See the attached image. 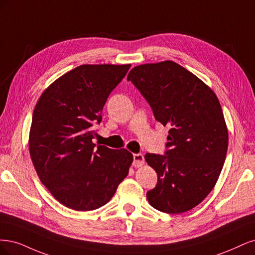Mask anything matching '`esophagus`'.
<instances>
[{
  "label": "esophagus",
  "mask_w": 255,
  "mask_h": 255,
  "mask_svg": "<svg viewBox=\"0 0 255 255\" xmlns=\"http://www.w3.org/2000/svg\"><path fill=\"white\" fill-rule=\"evenodd\" d=\"M143 164H144V155L142 153H134L132 165L134 167H139V166H142Z\"/></svg>",
  "instance_id": "esophagus-1"
}]
</instances>
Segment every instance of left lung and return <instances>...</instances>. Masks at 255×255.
Listing matches in <instances>:
<instances>
[{
	"instance_id": "left-lung-1",
	"label": "left lung",
	"mask_w": 255,
	"mask_h": 255,
	"mask_svg": "<svg viewBox=\"0 0 255 255\" xmlns=\"http://www.w3.org/2000/svg\"><path fill=\"white\" fill-rule=\"evenodd\" d=\"M168 131L165 154L146 153L158 183L146 194L152 208L180 214L198 205L215 186L228 150V129L216 94L170 61L146 63L128 74Z\"/></svg>"
}]
</instances>
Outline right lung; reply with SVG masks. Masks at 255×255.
Segmentation results:
<instances>
[{
	"instance_id": "right-lung-1",
	"label": "right lung",
	"mask_w": 255,
	"mask_h": 255,
	"mask_svg": "<svg viewBox=\"0 0 255 255\" xmlns=\"http://www.w3.org/2000/svg\"><path fill=\"white\" fill-rule=\"evenodd\" d=\"M131 64H83L56 79L32 113L29 153L41 182L75 211L103 207L117 192L133 155L93 143L107 98Z\"/></svg>"
}]
</instances>
